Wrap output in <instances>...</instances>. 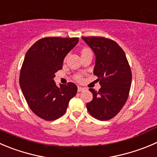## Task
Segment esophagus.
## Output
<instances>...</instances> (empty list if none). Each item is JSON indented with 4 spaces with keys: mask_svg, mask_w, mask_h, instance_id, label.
Masks as SVG:
<instances>
[{
    "mask_svg": "<svg viewBox=\"0 0 157 157\" xmlns=\"http://www.w3.org/2000/svg\"><path fill=\"white\" fill-rule=\"evenodd\" d=\"M84 90L85 88L82 87V86H77V91H78V92H82V91H83Z\"/></svg>",
    "mask_w": 157,
    "mask_h": 157,
    "instance_id": "esophagus-1",
    "label": "esophagus"
}]
</instances>
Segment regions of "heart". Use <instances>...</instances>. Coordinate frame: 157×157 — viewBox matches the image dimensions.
Listing matches in <instances>:
<instances>
[{
    "instance_id": "heart-1",
    "label": "heart",
    "mask_w": 157,
    "mask_h": 157,
    "mask_svg": "<svg viewBox=\"0 0 157 157\" xmlns=\"http://www.w3.org/2000/svg\"><path fill=\"white\" fill-rule=\"evenodd\" d=\"M75 78L77 79V80H81V76H80V75H76Z\"/></svg>"
}]
</instances>
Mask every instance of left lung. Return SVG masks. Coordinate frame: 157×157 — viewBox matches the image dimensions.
Listing matches in <instances>:
<instances>
[{
    "label": "left lung",
    "instance_id": "8db88e82",
    "mask_svg": "<svg viewBox=\"0 0 157 157\" xmlns=\"http://www.w3.org/2000/svg\"><path fill=\"white\" fill-rule=\"evenodd\" d=\"M96 56L94 74L100 89L90 88L93 100L86 103L88 112L99 121L112 119L121 111L129 97L132 73L126 54L119 44L102 36L82 37Z\"/></svg>",
    "mask_w": 157,
    "mask_h": 157
}]
</instances>
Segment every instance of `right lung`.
Here are the masks:
<instances>
[{
  "label": "right lung",
  "mask_w": 157,
  "mask_h": 157,
  "mask_svg": "<svg viewBox=\"0 0 157 157\" xmlns=\"http://www.w3.org/2000/svg\"><path fill=\"white\" fill-rule=\"evenodd\" d=\"M78 37H44L35 42L26 53L19 83L29 107L41 119L54 121L67 111L70 100L77 94L74 83L54 82L63 59L77 45Z\"/></svg>",
  "instance_id": "right-lung-1"
}]
</instances>
